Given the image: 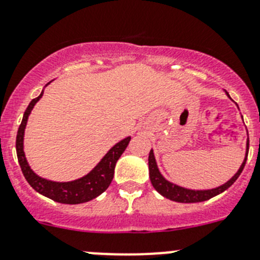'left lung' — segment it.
Returning <instances> with one entry per match:
<instances>
[{"instance_id":"8db88e82","label":"left lung","mask_w":260,"mask_h":260,"mask_svg":"<svg viewBox=\"0 0 260 260\" xmlns=\"http://www.w3.org/2000/svg\"><path fill=\"white\" fill-rule=\"evenodd\" d=\"M225 94L228 95V92H225ZM231 98V97H229ZM247 151H249V135H247V141H246V155H245L244 162L241 165V167L238 168V171L235 174V176L232 179H229L225 184L217 186V188L212 189H206V190H196V189H188L182 188V186L176 185L174 182L168 181L159 171L158 166H156L155 156H154L153 149L149 153V176H150V181L153 184L154 189L158 191L159 194H162L163 197L168 198L171 201H175V202L180 203H196V202H203V201H207L210 198L215 197L217 194L223 193L224 190L232 185L233 182L238 179V176L241 175L242 170L245 167V163H246L247 159Z\"/></svg>"}]
</instances>
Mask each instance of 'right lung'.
<instances>
[{
    "label": "right lung",
    "mask_w": 260,
    "mask_h": 260,
    "mask_svg": "<svg viewBox=\"0 0 260 260\" xmlns=\"http://www.w3.org/2000/svg\"><path fill=\"white\" fill-rule=\"evenodd\" d=\"M43 94L44 90L39 97L34 98L29 102L27 110L24 111V115H23V120L19 125V129H18V135H16V155H18V162L22 168L23 175H24L28 184L35 190L45 196V197L50 198V200L55 201V202L66 203V205H78V203L88 202V201L98 197L100 194L104 193L109 188V185L113 181L116 162H118L121 154L124 153L125 147L128 146L131 141V137H125L124 140H121L118 144L114 145L89 174H86L85 176L80 177V179L66 182L51 181V180L44 179L32 171V168L29 167L27 162L24 150H23L24 129L25 125H27L28 116L31 114L35 105L40 101V98L43 97Z\"/></svg>",
    "instance_id": "obj_1"
}]
</instances>
